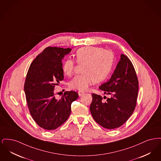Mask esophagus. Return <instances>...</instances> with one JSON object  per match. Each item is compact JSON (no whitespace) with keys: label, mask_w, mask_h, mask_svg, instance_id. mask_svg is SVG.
<instances>
[{"label":"esophagus","mask_w":161,"mask_h":161,"mask_svg":"<svg viewBox=\"0 0 161 161\" xmlns=\"http://www.w3.org/2000/svg\"><path fill=\"white\" fill-rule=\"evenodd\" d=\"M78 95H79V96L80 97H81V96H82L83 95H84V92H83V91H78Z\"/></svg>","instance_id":"34e87169"}]
</instances>
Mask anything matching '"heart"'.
Masks as SVG:
<instances>
[{
    "label": "heart",
    "mask_w": 161,
    "mask_h": 161,
    "mask_svg": "<svg viewBox=\"0 0 161 161\" xmlns=\"http://www.w3.org/2000/svg\"><path fill=\"white\" fill-rule=\"evenodd\" d=\"M78 64H83V74L74 77L69 83L71 89L84 91L95 81L100 83L107 79L111 73L114 55L109 51L95 46H86L78 49L75 54ZM75 62L66 59L63 64V74L71 76L75 69Z\"/></svg>",
    "instance_id": "b5f03b06"
}]
</instances>
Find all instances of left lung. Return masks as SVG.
Listing matches in <instances>:
<instances>
[{"instance_id": "1", "label": "left lung", "mask_w": 161, "mask_h": 161, "mask_svg": "<svg viewBox=\"0 0 161 161\" xmlns=\"http://www.w3.org/2000/svg\"><path fill=\"white\" fill-rule=\"evenodd\" d=\"M138 79L134 66L125 55L121 54L110 80L99 87L110 95L106 102L103 97L92 94L90 110L94 120L107 129L119 127L133 114L138 98ZM106 97H104V98Z\"/></svg>"}]
</instances>
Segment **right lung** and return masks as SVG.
Here are the masks:
<instances>
[{
    "label": "right lung",
    "mask_w": 161,
    "mask_h": 161,
    "mask_svg": "<svg viewBox=\"0 0 161 161\" xmlns=\"http://www.w3.org/2000/svg\"><path fill=\"white\" fill-rule=\"evenodd\" d=\"M70 48L47 47L33 60L24 85L26 100L30 114L43 129H56L64 123L71 112V104L78 93L66 91L61 99L55 98V86L64 79L62 59Z\"/></svg>",
    "instance_id": "add662e5"
}]
</instances>
